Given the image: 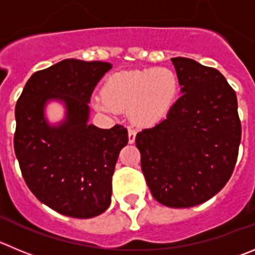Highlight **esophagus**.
<instances>
[{
	"label": "esophagus",
	"instance_id": "esophagus-1",
	"mask_svg": "<svg viewBox=\"0 0 255 255\" xmlns=\"http://www.w3.org/2000/svg\"><path fill=\"white\" fill-rule=\"evenodd\" d=\"M134 139H135V130L132 129V128H129V129H128V142H129V143H133Z\"/></svg>",
	"mask_w": 255,
	"mask_h": 255
}]
</instances>
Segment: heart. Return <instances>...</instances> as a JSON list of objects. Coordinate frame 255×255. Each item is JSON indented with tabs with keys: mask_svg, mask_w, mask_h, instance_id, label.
Listing matches in <instances>:
<instances>
[{
	"mask_svg": "<svg viewBox=\"0 0 255 255\" xmlns=\"http://www.w3.org/2000/svg\"><path fill=\"white\" fill-rule=\"evenodd\" d=\"M177 93V75L168 68L120 71L108 77L103 94L95 95L93 104L108 114L129 109L135 125L152 126L170 112Z\"/></svg>",
	"mask_w": 255,
	"mask_h": 255,
	"instance_id": "b5f03b06",
	"label": "heart"
}]
</instances>
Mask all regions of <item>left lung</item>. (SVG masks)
Here are the masks:
<instances>
[{"mask_svg":"<svg viewBox=\"0 0 255 255\" xmlns=\"http://www.w3.org/2000/svg\"><path fill=\"white\" fill-rule=\"evenodd\" d=\"M181 97L135 135L152 196L168 208L208 201L229 181L242 139L237 94L219 70L172 58Z\"/></svg>","mask_w":255,"mask_h":255,"instance_id":"left-lung-1","label":"left lung"}]
</instances>
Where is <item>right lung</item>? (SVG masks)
<instances>
[{"mask_svg": "<svg viewBox=\"0 0 255 255\" xmlns=\"http://www.w3.org/2000/svg\"><path fill=\"white\" fill-rule=\"evenodd\" d=\"M111 63L65 59L34 73L16 103L13 146L23 180L46 206L89 219L111 205L112 176L128 132L89 125V102ZM60 101L66 118L50 125L44 108Z\"/></svg>", "mask_w": 255, "mask_h": 255, "instance_id": "obj_1", "label": "right lung"}]
</instances>
